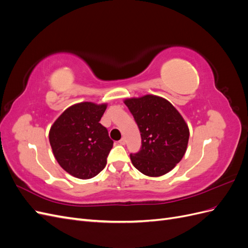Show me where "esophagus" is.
Listing matches in <instances>:
<instances>
[{"label":"esophagus","mask_w":248,"mask_h":248,"mask_svg":"<svg viewBox=\"0 0 248 248\" xmlns=\"http://www.w3.org/2000/svg\"><path fill=\"white\" fill-rule=\"evenodd\" d=\"M119 144H120V145H125V144H126L125 138H122L121 140H119Z\"/></svg>","instance_id":"obj_1"}]
</instances>
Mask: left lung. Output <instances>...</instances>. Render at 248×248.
<instances>
[{"label":"left lung","instance_id":"obj_1","mask_svg":"<svg viewBox=\"0 0 248 248\" xmlns=\"http://www.w3.org/2000/svg\"><path fill=\"white\" fill-rule=\"evenodd\" d=\"M140 132V151L130 154L136 169L150 177L167 174L180 162L189 139L188 126L171 104L158 96L126 99Z\"/></svg>","mask_w":248,"mask_h":248}]
</instances>
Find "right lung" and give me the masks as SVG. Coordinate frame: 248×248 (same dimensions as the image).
<instances>
[{
	"label": "right lung",
	"instance_id": "add662e5",
	"mask_svg": "<svg viewBox=\"0 0 248 248\" xmlns=\"http://www.w3.org/2000/svg\"><path fill=\"white\" fill-rule=\"evenodd\" d=\"M107 104L81 102L67 108L49 131L57 161L78 179L93 178L104 169L112 141L99 121Z\"/></svg>",
	"mask_w": 248,
	"mask_h": 248
}]
</instances>
